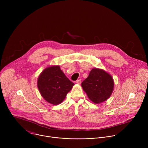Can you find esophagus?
Returning a JSON list of instances; mask_svg holds the SVG:
<instances>
[{"mask_svg":"<svg viewBox=\"0 0 148 148\" xmlns=\"http://www.w3.org/2000/svg\"><path fill=\"white\" fill-rule=\"evenodd\" d=\"M81 82V79H78V80L76 81V83H77V84H80Z\"/></svg>","mask_w":148,"mask_h":148,"instance_id":"1","label":"esophagus"}]
</instances>
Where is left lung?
Instances as JSON below:
<instances>
[{"label": "left lung", "mask_w": 148, "mask_h": 148, "mask_svg": "<svg viewBox=\"0 0 148 148\" xmlns=\"http://www.w3.org/2000/svg\"><path fill=\"white\" fill-rule=\"evenodd\" d=\"M81 86L92 102L100 103L110 97L114 90V82L110 74L103 70L94 68L82 82Z\"/></svg>", "instance_id": "1"}]
</instances>
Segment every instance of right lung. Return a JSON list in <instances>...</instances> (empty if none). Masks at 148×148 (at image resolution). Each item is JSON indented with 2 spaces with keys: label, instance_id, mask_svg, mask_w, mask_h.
I'll list each match as a JSON object with an SVG mask.
<instances>
[{
  "label": "right lung",
  "instance_id": "add662e5",
  "mask_svg": "<svg viewBox=\"0 0 148 148\" xmlns=\"http://www.w3.org/2000/svg\"><path fill=\"white\" fill-rule=\"evenodd\" d=\"M74 85L59 66L47 67L37 79V87L41 96L47 102L55 105L63 101Z\"/></svg>",
  "mask_w": 148,
  "mask_h": 148
}]
</instances>
